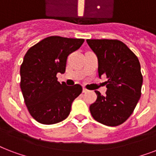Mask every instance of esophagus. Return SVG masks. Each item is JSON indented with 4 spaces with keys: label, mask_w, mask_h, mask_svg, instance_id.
<instances>
[{
    "label": "esophagus",
    "mask_w": 156,
    "mask_h": 156,
    "mask_svg": "<svg viewBox=\"0 0 156 156\" xmlns=\"http://www.w3.org/2000/svg\"><path fill=\"white\" fill-rule=\"evenodd\" d=\"M88 91V89H86L85 88H83V93H86Z\"/></svg>",
    "instance_id": "1"
}]
</instances>
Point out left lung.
<instances>
[{"label":"left lung","instance_id":"obj_1","mask_svg":"<svg viewBox=\"0 0 156 156\" xmlns=\"http://www.w3.org/2000/svg\"><path fill=\"white\" fill-rule=\"evenodd\" d=\"M98 56V75L105 74L106 95L98 98L89 111L95 120L107 126H118L132 115L141 97L142 75L137 57L118 40H87Z\"/></svg>","mask_w":156,"mask_h":156}]
</instances>
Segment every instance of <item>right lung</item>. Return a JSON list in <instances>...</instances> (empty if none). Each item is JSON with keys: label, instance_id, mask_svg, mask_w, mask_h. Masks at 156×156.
<instances>
[{"label": "right lung", "instance_id": "add662e5", "mask_svg": "<svg viewBox=\"0 0 156 156\" xmlns=\"http://www.w3.org/2000/svg\"><path fill=\"white\" fill-rule=\"evenodd\" d=\"M84 41L53 36L31 47L25 54L20 67V87L29 113L37 122L56 124L69 115L72 102L82 93V87L60 84L56 76L64 73L68 55Z\"/></svg>", "mask_w": 156, "mask_h": 156}]
</instances>
